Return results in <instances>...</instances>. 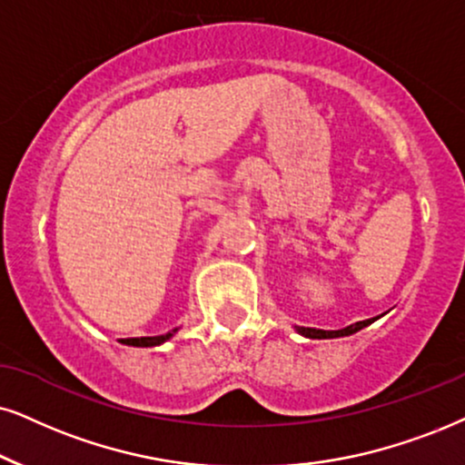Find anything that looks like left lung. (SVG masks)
Segmentation results:
<instances>
[{
	"label": "left lung",
	"mask_w": 465,
	"mask_h": 465,
	"mask_svg": "<svg viewBox=\"0 0 465 465\" xmlns=\"http://www.w3.org/2000/svg\"><path fill=\"white\" fill-rule=\"evenodd\" d=\"M375 320H378V317L356 322V324H350L348 328H341V331H320V328H304V326H296V331L301 332L302 337H309V339H337V337H348V334H354L358 331H362L364 326L373 324Z\"/></svg>",
	"instance_id": "obj_1"
}]
</instances>
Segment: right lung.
Segmentation results:
<instances>
[{
  "label": "right lung",
  "instance_id": "obj_1",
  "mask_svg": "<svg viewBox=\"0 0 465 465\" xmlns=\"http://www.w3.org/2000/svg\"><path fill=\"white\" fill-rule=\"evenodd\" d=\"M178 332V328H173L172 332L167 334H158V337H134V339H122V343L126 345H134V348H154V345L164 343L167 339H172L173 334Z\"/></svg>",
  "mask_w": 465,
  "mask_h": 465
}]
</instances>
